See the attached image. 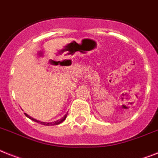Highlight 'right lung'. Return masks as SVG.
Returning <instances> with one entry per match:
<instances>
[{
  "label": "right lung",
  "mask_w": 158,
  "mask_h": 158,
  "mask_svg": "<svg viewBox=\"0 0 158 158\" xmlns=\"http://www.w3.org/2000/svg\"><path fill=\"white\" fill-rule=\"evenodd\" d=\"M26 116L27 117V118H30L31 120H32V121H34V122H36V123H38L42 124V125L53 126V125H58V124L61 123H62V122H63L64 120H65V119L66 118V116H67V114L65 115V116H64L63 118H61V119H60V120H57V121L53 122V123H44V122H40V121H39V120H36V119L33 118H31V117H30V116H29V115L27 114H26Z\"/></svg>",
  "instance_id": "1"
}]
</instances>
